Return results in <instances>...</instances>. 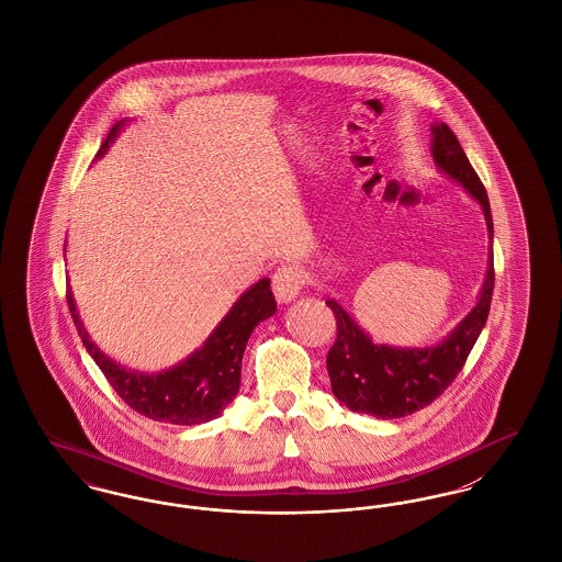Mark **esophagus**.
<instances>
[{
  "instance_id": "34e87169",
  "label": "esophagus",
  "mask_w": 562,
  "mask_h": 562,
  "mask_svg": "<svg viewBox=\"0 0 562 562\" xmlns=\"http://www.w3.org/2000/svg\"><path fill=\"white\" fill-rule=\"evenodd\" d=\"M303 284V271L294 266H280L271 278V289L280 303H291L294 296L301 293Z\"/></svg>"
}]
</instances>
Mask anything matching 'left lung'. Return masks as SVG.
<instances>
[{"label":"left lung","instance_id":"1","mask_svg":"<svg viewBox=\"0 0 562 562\" xmlns=\"http://www.w3.org/2000/svg\"><path fill=\"white\" fill-rule=\"evenodd\" d=\"M431 156L445 175L481 204L491 241L488 268L476 307L434 348L376 346L335 299H326L337 321V339L326 356L333 394L351 411L381 419L411 415L436 401L463 369L491 310L495 271L493 216L486 189L445 122L431 124Z\"/></svg>","mask_w":562,"mask_h":562}]
</instances>
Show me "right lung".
Masks as SVG:
<instances>
[{
    "label": "right lung",
    "mask_w": 562,
    "mask_h": 562,
    "mask_svg": "<svg viewBox=\"0 0 562 562\" xmlns=\"http://www.w3.org/2000/svg\"><path fill=\"white\" fill-rule=\"evenodd\" d=\"M124 120L117 122L97 158L108 151L109 143L120 133ZM67 303L78 326L81 344L103 371L109 385L117 396L136 413L177 426H195L211 422L236 398L240 390L241 356L250 333L259 322L276 314V299L269 289L268 278L259 280L234 303L229 314L216 324L204 346L195 349L177 367L161 373H136L124 369L108 358L88 337L76 310L74 293L67 286Z\"/></svg>",
    "instance_id": "add662e5"
}]
</instances>
